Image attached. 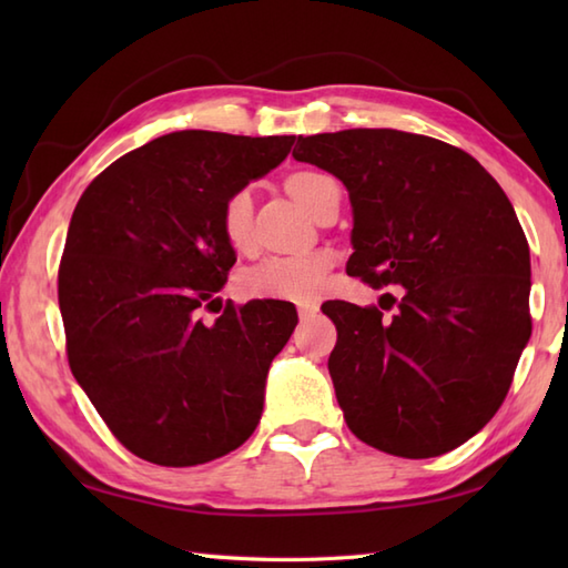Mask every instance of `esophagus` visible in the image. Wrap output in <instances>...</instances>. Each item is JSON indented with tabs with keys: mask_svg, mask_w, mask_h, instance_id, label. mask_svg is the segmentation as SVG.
I'll return each instance as SVG.
<instances>
[{
	"mask_svg": "<svg viewBox=\"0 0 568 568\" xmlns=\"http://www.w3.org/2000/svg\"><path fill=\"white\" fill-rule=\"evenodd\" d=\"M317 310H320V307H317L315 303H305V305L297 307V315H300V320L307 322V320H312V317L317 315Z\"/></svg>",
	"mask_w": 568,
	"mask_h": 568,
	"instance_id": "34e87169",
	"label": "esophagus"
}]
</instances>
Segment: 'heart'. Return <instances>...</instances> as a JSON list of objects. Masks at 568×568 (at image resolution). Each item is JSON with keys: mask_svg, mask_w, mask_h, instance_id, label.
Here are the masks:
<instances>
[{"mask_svg": "<svg viewBox=\"0 0 568 568\" xmlns=\"http://www.w3.org/2000/svg\"><path fill=\"white\" fill-rule=\"evenodd\" d=\"M283 187L300 207L317 220L327 192L334 187V180L315 173L297 171L283 180ZM253 200L248 190H236L222 204L220 226L229 248L246 253L253 244L251 234ZM329 273V261L324 256L307 258H273L253 265L239 275L236 287L244 297L253 300H285V303H310L315 300Z\"/></svg>", "mask_w": 568, "mask_h": 568, "instance_id": "obj_1", "label": "heart"}]
</instances>
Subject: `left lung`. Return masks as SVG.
<instances>
[{
    "instance_id": "left-lung-1",
    "label": "left lung",
    "mask_w": 568,
    "mask_h": 568,
    "mask_svg": "<svg viewBox=\"0 0 568 568\" xmlns=\"http://www.w3.org/2000/svg\"><path fill=\"white\" fill-rule=\"evenodd\" d=\"M293 159L348 192L346 273L403 293L390 320L322 305L339 332L329 376L348 429L393 456L456 449L498 413L532 334L529 246L508 195L474 155L395 129L297 136Z\"/></svg>"
}]
</instances>
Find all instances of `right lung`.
Listing matches in <instances>:
<instances>
[{
    "label": "right lung",
    "instance_id": "1",
    "mask_svg": "<svg viewBox=\"0 0 568 568\" xmlns=\"http://www.w3.org/2000/svg\"><path fill=\"white\" fill-rule=\"evenodd\" d=\"M295 136L173 131L114 161L82 192L58 271L70 371L114 437L159 466H197L258 427L265 378L297 312L226 305L236 256L224 200L271 173Z\"/></svg>",
    "mask_w": 568,
    "mask_h": 568
}]
</instances>
